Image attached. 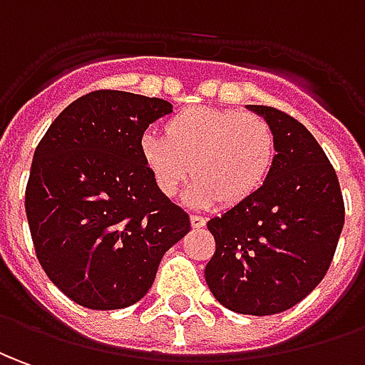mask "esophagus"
Wrapping results in <instances>:
<instances>
[{
	"label": "esophagus",
	"instance_id": "34e87169",
	"mask_svg": "<svg viewBox=\"0 0 365 365\" xmlns=\"http://www.w3.org/2000/svg\"><path fill=\"white\" fill-rule=\"evenodd\" d=\"M190 225H192V228H202V226L207 225V218L198 215H190Z\"/></svg>",
	"mask_w": 365,
	"mask_h": 365
}]
</instances>
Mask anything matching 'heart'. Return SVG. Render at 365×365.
<instances>
[{
	"label": "heart",
	"mask_w": 365,
	"mask_h": 365,
	"mask_svg": "<svg viewBox=\"0 0 365 365\" xmlns=\"http://www.w3.org/2000/svg\"><path fill=\"white\" fill-rule=\"evenodd\" d=\"M140 157L157 188L175 197L190 177L195 205L208 207L222 198L238 205L266 182L276 160V135L255 113L190 107L167 123V137L145 133Z\"/></svg>",
	"instance_id": "obj_1"
}]
</instances>
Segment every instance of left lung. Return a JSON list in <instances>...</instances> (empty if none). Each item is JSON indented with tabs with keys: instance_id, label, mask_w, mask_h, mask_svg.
I'll return each instance as SVG.
<instances>
[{
	"instance_id": "8db88e82",
	"label": "left lung",
	"mask_w": 365,
	"mask_h": 365,
	"mask_svg": "<svg viewBox=\"0 0 365 365\" xmlns=\"http://www.w3.org/2000/svg\"><path fill=\"white\" fill-rule=\"evenodd\" d=\"M246 107L272 127L276 160L252 197L208 220L216 250L205 278L228 310L270 316L322 282L346 210L336 170L312 133L284 110Z\"/></svg>"
}]
</instances>
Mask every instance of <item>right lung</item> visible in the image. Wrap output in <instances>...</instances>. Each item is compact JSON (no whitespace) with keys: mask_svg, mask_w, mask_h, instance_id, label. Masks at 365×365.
Listing matches in <instances>:
<instances>
[{"mask_svg":"<svg viewBox=\"0 0 365 365\" xmlns=\"http://www.w3.org/2000/svg\"><path fill=\"white\" fill-rule=\"evenodd\" d=\"M165 99L93 91L53 120L35 149L25 212L41 268L67 298L91 310L139 302L160 258L190 218L155 185L140 157Z\"/></svg>","mask_w":365,"mask_h":365,"instance_id":"obj_1","label":"right lung"}]
</instances>
